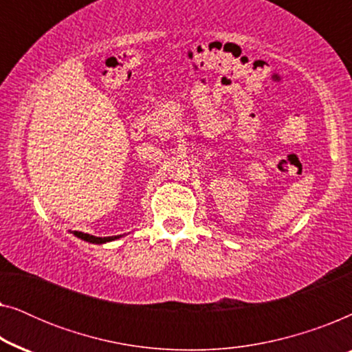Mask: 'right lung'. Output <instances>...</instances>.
I'll return each instance as SVG.
<instances>
[{
    "mask_svg": "<svg viewBox=\"0 0 352 352\" xmlns=\"http://www.w3.org/2000/svg\"><path fill=\"white\" fill-rule=\"evenodd\" d=\"M74 235H75V237L81 239V240H85V242L96 243V245H102V243L112 242V240H117V239H120V237H123V235H112V237H96V235H89V234H85V232H78V230H74Z\"/></svg>",
    "mask_w": 352,
    "mask_h": 352,
    "instance_id": "obj_1",
    "label": "right lung"
}]
</instances>
